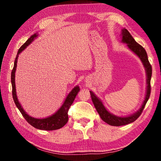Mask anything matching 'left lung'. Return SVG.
<instances>
[{"mask_svg":"<svg viewBox=\"0 0 161 161\" xmlns=\"http://www.w3.org/2000/svg\"><path fill=\"white\" fill-rule=\"evenodd\" d=\"M122 42L126 43L127 46L129 47L130 50H131L133 53L137 54V55L139 57V58L141 59V61H142L146 70L147 84H148V86H147L146 98L143 103L142 107H141V108L137 111V112L133 114L131 116L127 117H119L110 114L107 109H106L105 107H103L102 102L95 96V94L93 92H90L92 102H93L94 107L96 108L97 112L99 113L101 119H102L103 121H105L106 123L111 125V126H124V125L129 124L132 123L133 121H135L136 120L141 116V114H142V111L144 109V108H145V106L150 97L151 89V79L152 76V67L148 61V55H147L146 50L141 45L136 42V40L133 39L131 35L130 34V32L128 31L126 29H123V31H122Z\"/></svg>","mask_w":161,"mask_h":161,"instance_id":"obj_1","label":"left lung"}]
</instances>
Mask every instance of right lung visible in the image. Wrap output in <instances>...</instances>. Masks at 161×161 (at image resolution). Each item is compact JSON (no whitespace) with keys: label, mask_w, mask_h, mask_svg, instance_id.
<instances>
[{"label":"right lung","mask_w":161,"mask_h":161,"mask_svg":"<svg viewBox=\"0 0 161 161\" xmlns=\"http://www.w3.org/2000/svg\"><path fill=\"white\" fill-rule=\"evenodd\" d=\"M37 37V35L35 34L29 38L27 41L24 43V44L21 46L19 49L18 52L17 56L15 59L14 62V66H13L12 72H11V83H12V94L13 98L14 100V102L15 103L16 107H18L19 111H20L22 115L25 119V120L28 121V123L31 125L35 128L41 130H53L60 129V128L63 127L65 124L67 123L68 121V111H69L71 105L72 104L73 102L75 99L76 96H77L79 91H80V87L76 86L72 89V91L68 94L66 99H65L63 105L62 107L57 111V112L54 114V115L51 116L48 118L46 119H35L32 117L28 116V114L25 113V111L21 107V105L19 103L17 95H16L15 92V72L16 69V66H17V59L18 57V54H20L24 49H25L27 46L35 39V37Z\"/></svg>","instance_id":"obj_1"}]
</instances>
